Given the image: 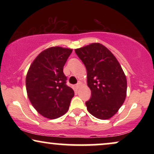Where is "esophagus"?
<instances>
[{"mask_svg": "<svg viewBox=\"0 0 154 154\" xmlns=\"http://www.w3.org/2000/svg\"><path fill=\"white\" fill-rule=\"evenodd\" d=\"M81 82H79V83L76 84V85H75V86H76L77 88H79V87H80V86H81Z\"/></svg>", "mask_w": 154, "mask_h": 154, "instance_id": "obj_1", "label": "esophagus"}]
</instances>
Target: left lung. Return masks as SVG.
Masks as SVG:
<instances>
[{"label": "left lung", "instance_id": "1", "mask_svg": "<svg viewBox=\"0 0 154 154\" xmlns=\"http://www.w3.org/2000/svg\"><path fill=\"white\" fill-rule=\"evenodd\" d=\"M87 69L91 97L85 102L88 111L101 120L115 115L123 105L127 79L117 59L102 44L94 43L75 50Z\"/></svg>", "mask_w": 154, "mask_h": 154}]
</instances>
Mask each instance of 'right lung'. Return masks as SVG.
<instances>
[{
	"label": "right lung",
	"mask_w": 154,
	"mask_h": 154,
	"mask_svg": "<svg viewBox=\"0 0 154 154\" xmlns=\"http://www.w3.org/2000/svg\"><path fill=\"white\" fill-rule=\"evenodd\" d=\"M71 52V49L58 46L48 48L36 57L27 72V95L35 110L47 119H55L66 113L74 96L63 72Z\"/></svg>",
	"instance_id": "add662e5"
}]
</instances>
